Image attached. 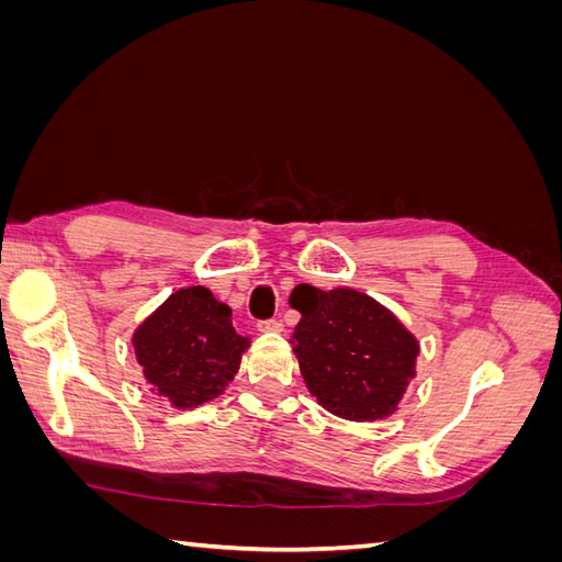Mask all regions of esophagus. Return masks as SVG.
<instances>
[{
    "instance_id": "34e87169",
    "label": "esophagus",
    "mask_w": 562,
    "mask_h": 562,
    "mask_svg": "<svg viewBox=\"0 0 562 562\" xmlns=\"http://www.w3.org/2000/svg\"><path fill=\"white\" fill-rule=\"evenodd\" d=\"M258 330L260 333H281L283 323H281V318H267V321L258 323Z\"/></svg>"
}]
</instances>
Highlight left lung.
Wrapping results in <instances>:
<instances>
[{"instance_id":"left-lung-1","label":"left lung","mask_w":562,"mask_h":562,"mask_svg":"<svg viewBox=\"0 0 562 562\" xmlns=\"http://www.w3.org/2000/svg\"><path fill=\"white\" fill-rule=\"evenodd\" d=\"M302 314L295 353L312 396L328 413L375 422L396 411L415 378L417 339L372 297L337 288L323 293L302 283L291 295Z\"/></svg>"}]
</instances>
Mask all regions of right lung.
Masks as SVG:
<instances>
[{
	"instance_id": "obj_1",
	"label": "right lung",
	"mask_w": 562,
	"mask_h": 562,
	"mask_svg": "<svg viewBox=\"0 0 562 562\" xmlns=\"http://www.w3.org/2000/svg\"><path fill=\"white\" fill-rule=\"evenodd\" d=\"M248 345L234 328L232 310L203 285L173 293L133 335L145 380L176 407L223 394Z\"/></svg>"
}]
</instances>
